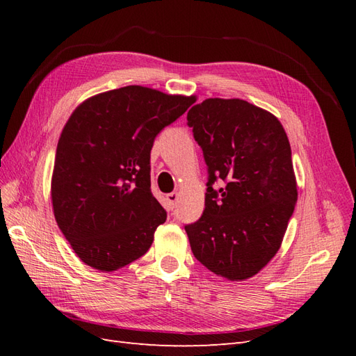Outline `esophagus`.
<instances>
[{
    "mask_svg": "<svg viewBox=\"0 0 356 356\" xmlns=\"http://www.w3.org/2000/svg\"><path fill=\"white\" fill-rule=\"evenodd\" d=\"M178 193H169V195H166V200H168V204L170 209H174L177 207V202H178Z\"/></svg>",
    "mask_w": 356,
    "mask_h": 356,
    "instance_id": "esophagus-1",
    "label": "esophagus"
}]
</instances>
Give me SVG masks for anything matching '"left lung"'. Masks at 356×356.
<instances>
[{
    "mask_svg": "<svg viewBox=\"0 0 356 356\" xmlns=\"http://www.w3.org/2000/svg\"><path fill=\"white\" fill-rule=\"evenodd\" d=\"M187 120L209 174L202 217L186 225L191 251L217 276L245 281L276 255L296 208L288 136L272 113L243 99H204Z\"/></svg>",
    "mask_w": 356,
    "mask_h": 356,
    "instance_id": "left-lung-1",
    "label": "left lung"
}]
</instances>
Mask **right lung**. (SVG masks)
I'll use <instances>...</instances> for the list:
<instances>
[{
	"label": "right lung",
	"instance_id": "1",
	"mask_svg": "<svg viewBox=\"0 0 356 356\" xmlns=\"http://www.w3.org/2000/svg\"><path fill=\"white\" fill-rule=\"evenodd\" d=\"M195 96L126 86L81 102L63 126L51 175L60 232L80 260L114 272L143 257L166 211L152 193L154 138Z\"/></svg>",
	"mask_w": 356,
	"mask_h": 356
}]
</instances>
